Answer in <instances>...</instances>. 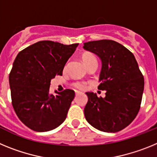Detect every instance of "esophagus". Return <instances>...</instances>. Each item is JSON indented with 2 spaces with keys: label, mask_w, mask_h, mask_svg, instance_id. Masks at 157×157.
Returning a JSON list of instances; mask_svg holds the SVG:
<instances>
[{
  "label": "esophagus",
  "mask_w": 157,
  "mask_h": 157,
  "mask_svg": "<svg viewBox=\"0 0 157 157\" xmlns=\"http://www.w3.org/2000/svg\"><path fill=\"white\" fill-rule=\"evenodd\" d=\"M80 94V92L79 91H78V90H75V95L77 96V95H78V94Z\"/></svg>",
  "instance_id": "obj_1"
}]
</instances>
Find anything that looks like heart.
Segmentation results:
<instances>
[{
	"mask_svg": "<svg viewBox=\"0 0 157 157\" xmlns=\"http://www.w3.org/2000/svg\"><path fill=\"white\" fill-rule=\"evenodd\" d=\"M82 59L86 66H88L89 63H90L94 60H97L96 58L90 53L83 54L82 56ZM73 86L76 88L80 89V90H84L86 88V83L83 82H75L73 83Z\"/></svg>",
	"mask_w": 157,
	"mask_h": 157,
	"instance_id": "1",
	"label": "heart"
}]
</instances>
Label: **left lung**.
Returning a JSON list of instances; mask_svg holds the SVG:
<instances>
[{"label":"left lung","mask_w":157,"mask_h":157,"mask_svg":"<svg viewBox=\"0 0 157 157\" xmlns=\"http://www.w3.org/2000/svg\"><path fill=\"white\" fill-rule=\"evenodd\" d=\"M83 48L98 55L102 62L98 86L105 98L86 93V120L104 132L120 131L138 115L144 90V77L134 54L112 40L84 43Z\"/></svg>","instance_id":"1"}]
</instances>
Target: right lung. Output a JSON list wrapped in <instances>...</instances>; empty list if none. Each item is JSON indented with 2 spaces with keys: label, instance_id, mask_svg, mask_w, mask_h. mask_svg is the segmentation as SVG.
<instances>
[{
  "label": "right lung",
  "instance_id": "1",
  "mask_svg": "<svg viewBox=\"0 0 157 157\" xmlns=\"http://www.w3.org/2000/svg\"><path fill=\"white\" fill-rule=\"evenodd\" d=\"M78 45L41 41L16 56L9 74L12 104L19 120L31 130H53L66 119L74 90L66 89L53 95L49 86L52 78L62 75L64 65Z\"/></svg>",
  "mask_w": 157,
  "mask_h": 157
}]
</instances>
